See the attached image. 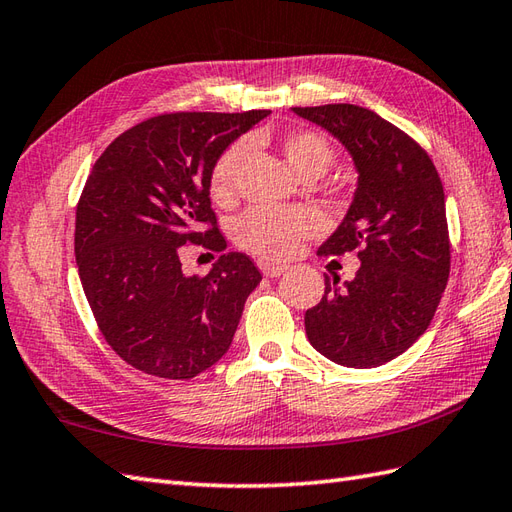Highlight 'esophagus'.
I'll use <instances>...</instances> for the list:
<instances>
[{"instance_id": "1", "label": "esophagus", "mask_w": 512, "mask_h": 512, "mask_svg": "<svg viewBox=\"0 0 512 512\" xmlns=\"http://www.w3.org/2000/svg\"><path fill=\"white\" fill-rule=\"evenodd\" d=\"M259 270L264 272V277L275 279V277L283 275V272L288 270V266H285V264H272V261H264V259H261V261H259Z\"/></svg>"}]
</instances>
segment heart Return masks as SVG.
<instances>
[{
	"label": "heart",
	"mask_w": 512,
	"mask_h": 512,
	"mask_svg": "<svg viewBox=\"0 0 512 512\" xmlns=\"http://www.w3.org/2000/svg\"><path fill=\"white\" fill-rule=\"evenodd\" d=\"M285 163L299 178L323 176L334 163V146L316 130H294L279 139ZM246 159V144L235 141L213 163L209 176V194L218 205H229L235 198L237 174ZM320 229L314 211L305 207L292 209H251L233 224L235 244L261 259H285L299 251L305 237Z\"/></svg>",
	"instance_id": "heart-1"
}]
</instances>
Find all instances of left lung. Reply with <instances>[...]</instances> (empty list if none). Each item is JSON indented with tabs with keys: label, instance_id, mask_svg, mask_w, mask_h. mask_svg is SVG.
I'll return each mask as SVG.
<instances>
[{
	"label": "left lung",
	"instance_id": "left-lung-1",
	"mask_svg": "<svg viewBox=\"0 0 512 512\" xmlns=\"http://www.w3.org/2000/svg\"><path fill=\"white\" fill-rule=\"evenodd\" d=\"M351 154L358 187L318 255L358 251L351 281L325 277L305 312V334L327 360L373 368L395 360L430 327L449 279L445 192L432 159L410 135L355 104L294 106Z\"/></svg>",
	"mask_w": 512,
	"mask_h": 512
}]
</instances>
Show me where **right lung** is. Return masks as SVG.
<instances>
[{"instance_id":"add662e5","label":"right lung","mask_w":512,"mask_h":512,"mask_svg":"<svg viewBox=\"0 0 512 512\" xmlns=\"http://www.w3.org/2000/svg\"><path fill=\"white\" fill-rule=\"evenodd\" d=\"M268 115H159L95 161L76 209L78 275L104 340L137 371L192 379L229 351L259 270L244 253H223L209 276L187 278L180 246L227 248L211 209V168Z\"/></svg>"}]
</instances>
